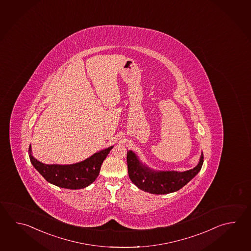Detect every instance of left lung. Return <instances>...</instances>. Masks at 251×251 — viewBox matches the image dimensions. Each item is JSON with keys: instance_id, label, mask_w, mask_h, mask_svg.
I'll list each match as a JSON object with an SVG mask.
<instances>
[{"instance_id": "obj_1", "label": "left lung", "mask_w": 251, "mask_h": 251, "mask_svg": "<svg viewBox=\"0 0 251 251\" xmlns=\"http://www.w3.org/2000/svg\"><path fill=\"white\" fill-rule=\"evenodd\" d=\"M203 163L204 154L202 153L200 163L193 169L182 173L154 172L141 164L132 151L127 153L129 179L138 189L151 194H168L181 189L199 174Z\"/></svg>"}]
</instances>
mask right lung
I'll list each match as a JSON object with an SVG mask.
<instances>
[{"label": "right lung", "instance_id": "add662e5", "mask_svg": "<svg viewBox=\"0 0 251 251\" xmlns=\"http://www.w3.org/2000/svg\"><path fill=\"white\" fill-rule=\"evenodd\" d=\"M113 148L110 147L83 162L70 165L43 164L32 156L30 146L28 152L33 166L48 182L64 189H79L86 188L96 180L103 160Z\"/></svg>", "mask_w": 251, "mask_h": 251}]
</instances>
